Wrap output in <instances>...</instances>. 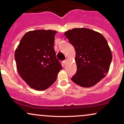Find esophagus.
Here are the masks:
<instances>
[{
  "label": "esophagus",
  "instance_id": "34e87169",
  "mask_svg": "<svg viewBox=\"0 0 124 124\" xmlns=\"http://www.w3.org/2000/svg\"><path fill=\"white\" fill-rule=\"evenodd\" d=\"M67 62H68V59H65V60H64L63 61V63L64 65H65V64L67 63Z\"/></svg>",
  "mask_w": 124,
  "mask_h": 124
}]
</instances>
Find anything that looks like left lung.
I'll return each mask as SVG.
<instances>
[{
  "label": "left lung",
  "mask_w": 124,
  "mask_h": 124,
  "mask_svg": "<svg viewBox=\"0 0 124 124\" xmlns=\"http://www.w3.org/2000/svg\"><path fill=\"white\" fill-rule=\"evenodd\" d=\"M64 34L76 51L77 71L71 80L83 87L94 86L108 73L112 61L106 38L86 28H73Z\"/></svg>",
  "instance_id": "8db88e82"
}]
</instances>
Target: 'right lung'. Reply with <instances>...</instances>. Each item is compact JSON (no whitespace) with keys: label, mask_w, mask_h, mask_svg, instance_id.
I'll return each instance as SVG.
<instances>
[{"label":"right lung","mask_w":124,"mask_h":124,"mask_svg":"<svg viewBox=\"0 0 124 124\" xmlns=\"http://www.w3.org/2000/svg\"><path fill=\"white\" fill-rule=\"evenodd\" d=\"M56 31H29L21 38L15 54L20 76L31 88L44 90L55 82L62 65L54 50Z\"/></svg>","instance_id":"right-lung-1"}]
</instances>
